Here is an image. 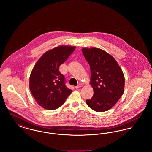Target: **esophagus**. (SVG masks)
<instances>
[{
	"label": "esophagus",
	"instance_id": "34e87169",
	"mask_svg": "<svg viewBox=\"0 0 152 152\" xmlns=\"http://www.w3.org/2000/svg\"><path fill=\"white\" fill-rule=\"evenodd\" d=\"M83 86V85L81 84H79V85H77L76 87H75L76 89H77V88H80V87H81Z\"/></svg>",
	"mask_w": 152,
	"mask_h": 152
}]
</instances>
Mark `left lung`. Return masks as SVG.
<instances>
[{"instance_id": "left-lung-1", "label": "left lung", "mask_w": 152, "mask_h": 152, "mask_svg": "<svg viewBox=\"0 0 152 152\" xmlns=\"http://www.w3.org/2000/svg\"><path fill=\"white\" fill-rule=\"evenodd\" d=\"M81 50L90 66V83L94 89V95L86 100L87 104L96 112L108 110L124 94L123 71L116 60L105 51L97 48Z\"/></svg>"}]
</instances>
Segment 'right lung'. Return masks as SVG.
Segmentation results:
<instances>
[{"label":"right lung","instance_id":"obj_1","mask_svg":"<svg viewBox=\"0 0 152 152\" xmlns=\"http://www.w3.org/2000/svg\"><path fill=\"white\" fill-rule=\"evenodd\" d=\"M74 46H58L46 52L34 66L29 77V89L38 104L54 110L65 102L72 90L65 86L59 66L75 50Z\"/></svg>","mask_w":152,"mask_h":152}]
</instances>
